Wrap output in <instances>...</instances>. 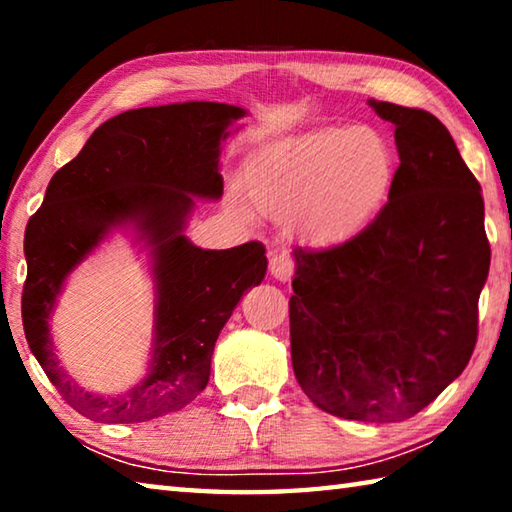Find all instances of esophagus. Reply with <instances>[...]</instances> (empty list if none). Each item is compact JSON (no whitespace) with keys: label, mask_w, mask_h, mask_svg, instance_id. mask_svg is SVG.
Segmentation results:
<instances>
[{"label":"esophagus","mask_w":512,"mask_h":512,"mask_svg":"<svg viewBox=\"0 0 512 512\" xmlns=\"http://www.w3.org/2000/svg\"><path fill=\"white\" fill-rule=\"evenodd\" d=\"M293 271H296V264H293V259L289 255H271V275L275 280L280 282H289L293 277Z\"/></svg>","instance_id":"1"}]
</instances>
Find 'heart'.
I'll return each mask as SVG.
<instances>
[{"label":"heart","instance_id":"obj_1","mask_svg":"<svg viewBox=\"0 0 512 512\" xmlns=\"http://www.w3.org/2000/svg\"><path fill=\"white\" fill-rule=\"evenodd\" d=\"M395 180V153L370 126L323 128L248 171L250 201L262 214H300L318 244H339L366 228Z\"/></svg>","mask_w":512,"mask_h":512}]
</instances>
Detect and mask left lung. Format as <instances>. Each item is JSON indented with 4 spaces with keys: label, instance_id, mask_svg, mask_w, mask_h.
<instances>
[{
    "label": "left lung",
    "instance_id": "8db88e82",
    "mask_svg": "<svg viewBox=\"0 0 512 512\" xmlns=\"http://www.w3.org/2000/svg\"><path fill=\"white\" fill-rule=\"evenodd\" d=\"M395 126L400 167L375 221L325 250H293L291 361L318 409L397 422L470 361L490 271L483 196L447 128L368 99Z\"/></svg>",
    "mask_w": 512,
    "mask_h": 512
}]
</instances>
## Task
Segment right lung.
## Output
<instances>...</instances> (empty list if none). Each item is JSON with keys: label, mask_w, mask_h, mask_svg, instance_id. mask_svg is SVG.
<instances>
[{"label": "right lung", "mask_w": 512, "mask_h": 512, "mask_svg": "<svg viewBox=\"0 0 512 512\" xmlns=\"http://www.w3.org/2000/svg\"><path fill=\"white\" fill-rule=\"evenodd\" d=\"M239 106L185 101L108 119L58 169L24 235L22 323L29 348L74 411L99 422H146L180 411L210 381L214 343L232 309L266 275V248L203 250L185 237L196 198L219 201L221 142ZM112 229L150 255L156 307L152 361L124 396L85 392L59 366L48 318L66 277Z\"/></svg>", "instance_id": "1"}]
</instances>
